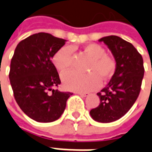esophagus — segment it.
I'll return each instance as SVG.
<instances>
[{
	"instance_id": "obj_1",
	"label": "esophagus",
	"mask_w": 152,
	"mask_h": 152,
	"mask_svg": "<svg viewBox=\"0 0 152 152\" xmlns=\"http://www.w3.org/2000/svg\"><path fill=\"white\" fill-rule=\"evenodd\" d=\"M77 94H79L81 97H87V96H89V95H90V93H89V92H78Z\"/></svg>"
}]
</instances>
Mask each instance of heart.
Here are the masks:
<instances>
[{"label":"heart","mask_w":152,"mask_h":152,"mask_svg":"<svg viewBox=\"0 0 152 152\" xmlns=\"http://www.w3.org/2000/svg\"><path fill=\"white\" fill-rule=\"evenodd\" d=\"M92 61L90 62L86 75L74 71H68L61 76L63 85L66 89L74 92H89L96 90L102 84V79H107L113 76L116 69V62L112 57L106 55V51L100 45L91 44L83 49ZM72 48L63 46L53 55V63L58 71H67L71 64Z\"/></svg>","instance_id":"obj_1"}]
</instances>
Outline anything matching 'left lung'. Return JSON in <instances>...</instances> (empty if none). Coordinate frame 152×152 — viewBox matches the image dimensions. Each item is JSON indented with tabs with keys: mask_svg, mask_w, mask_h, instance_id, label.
<instances>
[{
	"mask_svg": "<svg viewBox=\"0 0 152 152\" xmlns=\"http://www.w3.org/2000/svg\"><path fill=\"white\" fill-rule=\"evenodd\" d=\"M98 41L112 52L116 69L107 86L97 93L100 104L90 115L95 121L110 123L122 118L136 101L144 76L143 59L132 44L120 37L111 35Z\"/></svg>",
	"mask_w": 152,
	"mask_h": 152,
	"instance_id": "obj_1",
	"label": "left lung"
}]
</instances>
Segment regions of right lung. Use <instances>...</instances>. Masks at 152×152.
Listing matches in <instances>:
<instances>
[{
    "label": "right lung",
    "mask_w": 152,
    "mask_h": 152,
    "mask_svg": "<svg viewBox=\"0 0 152 152\" xmlns=\"http://www.w3.org/2000/svg\"><path fill=\"white\" fill-rule=\"evenodd\" d=\"M66 39L39 33L19 43L11 61L9 79L20 108L37 122L57 120L65 111L71 92H62L59 74L52 62Z\"/></svg>",
    "instance_id": "1"
}]
</instances>
